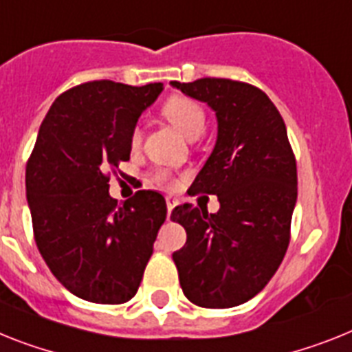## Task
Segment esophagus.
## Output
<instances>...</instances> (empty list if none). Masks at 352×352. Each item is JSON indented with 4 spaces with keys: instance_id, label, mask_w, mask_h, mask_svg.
<instances>
[{
    "instance_id": "34e87169",
    "label": "esophagus",
    "mask_w": 352,
    "mask_h": 352,
    "mask_svg": "<svg viewBox=\"0 0 352 352\" xmlns=\"http://www.w3.org/2000/svg\"><path fill=\"white\" fill-rule=\"evenodd\" d=\"M175 200L173 199H168L166 200V209H168V218H170V214H171V211H173V208H175Z\"/></svg>"
}]
</instances>
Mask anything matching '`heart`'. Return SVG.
I'll use <instances>...</instances> for the list:
<instances>
[{
  "label": "heart",
  "mask_w": 352,
  "mask_h": 352,
  "mask_svg": "<svg viewBox=\"0 0 352 352\" xmlns=\"http://www.w3.org/2000/svg\"><path fill=\"white\" fill-rule=\"evenodd\" d=\"M162 114L168 118L171 125L175 126L177 131L184 135L186 140L195 141L199 140L200 135L206 131V112L200 107L199 103L193 102L184 96H171L164 107ZM141 131L135 126L132 132V144H140Z\"/></svg>",
  "instance_id": "obj_1"
}]
</instances>
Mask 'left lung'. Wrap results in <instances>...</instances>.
Masks as SVG:
<instances>
[{
	"label": "left lung",
	"instance_id": "1",
	"mask_svg": "<svg viewBox=\"0 0 352 352\" xmlns=\"http://www.w3.org/2000/svg\"><path fill=\"white\" fill-rule=\"evenodd\" d=\"M171 87L208 103L217 116V143L191 184L217 195L212 214L191 204L171 220L188 240L173 252L188 299L202 308H232L258 295L285 258L297 202V164L286 125L267 94L227 78H200Z\"/></svg>",
	"mask_w": 352,
	"mask_h": 352
}]
</instances>
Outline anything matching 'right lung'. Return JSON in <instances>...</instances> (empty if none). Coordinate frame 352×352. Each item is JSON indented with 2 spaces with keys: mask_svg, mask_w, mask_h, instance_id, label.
<instances>
[{
  "mask_svg": "<svg viewBox=\"0 0 352 352\" xmlns=\"http://www.w3.org/2000/svg\"><path fill=\"white\" fill-rule=\"evenodd\" d=\"M162 84L87 82L60 94L41 123L26 164L35 243L66 290L89 302L135 295L166 220V200L141 190L125 202L109 195L107 173L131 159L138 120Z\"/></svg>",
  "mask_w": 352,
  "mask_h": 352,
  "instance_id": "add662e5",
  "label": "right lung"
}]
</instances>
